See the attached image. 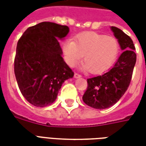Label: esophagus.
<instances>
[{"label": "esophagus", "instance_id": "1", "mask_svg": "<svg viewBox=\"0 0 146 146\" xmlns=\"http://www.w3.org/2000/svg\"><path fill=\"white\" fill-rule=\"evenodd\" d=\"M74 77L75 78H80V77H81V75H80L79 73H74Z\"/></svg>", "mask_w": 146, "mask_h": 146}]
</instances>
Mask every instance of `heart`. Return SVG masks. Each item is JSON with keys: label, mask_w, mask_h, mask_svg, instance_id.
Instances as JSON below:
<instances>
[{"label": "heart", "mask_w": 146, "mask_h": 146, "mask_svg": "<svg viewBox=\"0 0 146 146\" xmlns=\"http://www.w3.org/2000/svg\"><path fill=\"white\" fill-rule=\"evenodd\" d=\"M119 42L115 37L87 32L80 34L76 40L67 39L62 44L64 58L70 66H74L84 54L83 70L100 73L109 69L119 52Z\"/></svg>", "instance_id": "b5f03b06"}]
</instances>
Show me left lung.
<instances>
[{
  "label": "left lung",
  "mask_w": 146,
  "mask_h": 146,
  "mask_svg": "<svg viewBox=\"0 0 146 146\" xmlns=\"http://www.w3.org/2000/svg\"><path fill=\"white\" fill-rule=\"evenodd\" d=\"M123 53L110 70L88 79V88L83 95L84 103L97 110L112 106L124 95L131 83L136 62L135 45L131 38L122 30L111 27Z\"/></svg>",
  "instance_id": "1"
}]
</instances>
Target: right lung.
<instances>
[{"instance_id": "1", "label": "right lung", "mask_w": 146, "mask_h": 146, "mask_svg": "<svg viewBox=\"0 0 146 146\" xmlns=\"http://www.w3.org/2000/svg\"><path fill=\"white\" fill-rule=\"evenodd\" d=\"M69 31L67 26L43 22L29 27L18 41L15 75L22 95L34 106L52 104L64 81L73 78L58 42Z\"/></svg>"}]
</instances>
